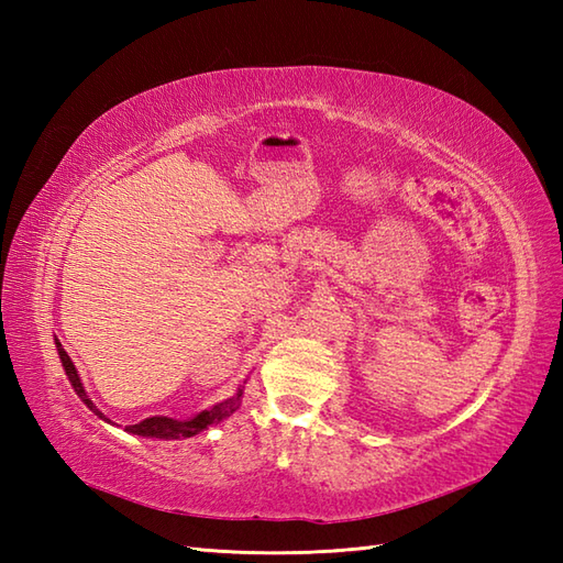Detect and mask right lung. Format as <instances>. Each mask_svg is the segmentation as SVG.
Instances as JSON below:
<instances>
[{
	"label": "right lung",
	"mask_w": 563,
	"mask_h": 563,
	"mask_svg": "<svg viewBox=\"0 0 563 563\" xmlns=\"http://www.w3.org/2000/svg\"><path fill=\"white\" fill-rule=\"evenodd\" d=\"M55 349H57V355H59V363H63V367H65V375H67V379H69L71 389L77 391V397H79L84 404H87V409H89L93 416H99L101 421H106V423H113L111 418H106V416L97 409V404H93V401L89 399V394H87V389H84V385H81V377H79V373H77L75 363H71V357L67 355V351L63 349V343H59L57 339H55ZM244 385H246V382H244ZM242 394H244V387H239L234 397L224 399V401H220V404H214V406H210V409L200 411V413L190 416V418L150 416V418H145V421H140V423H135V426H125V430H128V433H133V435L159 438V440H184V438H194V435L202 433V430H206L208 426H214V423L224 421V418H230V416L239 409V406H242ZM113 426H115V423H113Z\"/></svg>",
	"instance_id": "add662e5"
}]
</instances>
